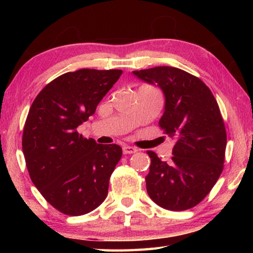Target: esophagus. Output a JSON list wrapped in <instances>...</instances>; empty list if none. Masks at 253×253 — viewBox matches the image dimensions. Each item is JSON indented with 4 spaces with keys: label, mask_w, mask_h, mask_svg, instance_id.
I'll use <instances>...</instances> for the list:
<instances>
[{
    "label": "esophagus",
    "mask_w": 253,
    "mask_h": 253,
    "mask_svg": "<svg viewBox=\"0 0 253 253\" xmlns=\"http://www.w3.org/2000/svg\"><path fill=\"white\" fill-rule=\"evenodd\" d=\"M137 152V148L129 146V145H124L123 146V153L127 155V154H134Z\"/></svg>",
    "instance_id": "obj_1"
}]
</instances>
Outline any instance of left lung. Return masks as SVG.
<instances>
[{
    "label": "left lung",
    "instance_id": "left-lung-1",
    "mask_svg": "<svg viewBox=\"0 0 253 253\" xmlns=\"http://www.w3.org/2000/svg\"><path fill=\"white\" fill-rule=\"evenodd\" d=\"M132 75L161 89L165 107L158 124L176 140L170 162L147 152L149 198L170 211L193 208L210 193L223 169L226 132L219 105L202 80L178 68L155 67Z\"/></svg>",
    "mask_w": 253,
    "mask_h": 253
}]
</instances>
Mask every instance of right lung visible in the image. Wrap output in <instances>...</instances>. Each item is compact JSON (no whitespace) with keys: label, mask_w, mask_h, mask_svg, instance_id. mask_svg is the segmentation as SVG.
Here are the masks:
<instances>
[{"label":"right lung","mask_w":253,"mask_h":253,"mask_svg":"<svg viewBox=\"0 0 253 253\" xmlns=\"http://www.w3.org/2000/svg\"><path fill=\"white\" fill-rule=\"evenodd\" d=\"M122 70L80 69L51 81L32 102L22 149L30 177L42 196L67 215H84L104 202L122 157L116 144L84 138L77 127L95 114Z\"/></svg>","instance_id":"obj_1"}]
</instances>
